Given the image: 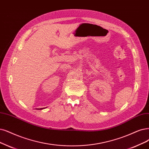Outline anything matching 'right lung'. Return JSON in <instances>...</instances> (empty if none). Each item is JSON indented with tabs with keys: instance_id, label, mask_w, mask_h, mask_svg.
Wrapping results in <instances>:
<instances>
[{
	"instance_id": "obj_1",
	"label": "right lung",
	"mask_w": 149,
	"mask_h": 149,
	"mask_svg": "<svg viewBox=\"0 0 149 149\" xmlns=\"http://www.w3.org/2000/svg\"><path fill=\"white\" fill-rule=\"evenodd\" d=\"M44 109V108H40V109H38V110H40V109L41 110V109Z\"/></svg>"
}]
</instances>
